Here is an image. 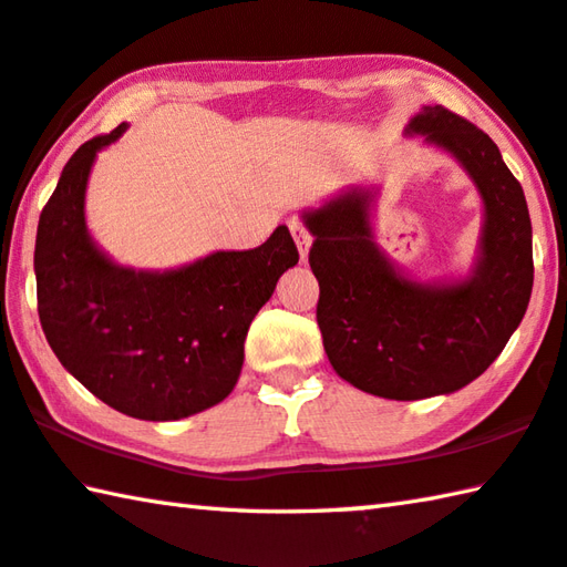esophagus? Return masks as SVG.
<instances>
[{
    "mask_svg": "<svg viewBox=\"0 0 567 567\" xmlns=\"http://www.w3.org/2000/svg\"><path fill=\"white\" fill-rule=\"evenodd\" d=\"M290 230H292V238H295V243H297V248H300L302 260H307V255H310V245H312L310 230L305 228L302 220H292V223H290Z\"/></svg>",
    "mask_w": 567,
    "mask_h": 567,
    "instance_id": "obj_1",
    "label": "esophagus"
}]
</instances>
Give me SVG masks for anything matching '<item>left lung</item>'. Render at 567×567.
<instances>
[{
    "instance_id": "left-lung-1",
    "label": "left lung",
    "mask_w": 567,
    "mask_h": 567,
    "mask_svg": "<svg viewBox=\"0 0 567 567\" xmlns=\"http://www.w3.org/2000/svg\"><path fill=\"white\" fill-rule=\"evenodd\" d=\"M409 128L454 153L481 190L486 223L468 280L421 285L399 275L372 240L364 190L305 213L329 362L344 382L396 401L451 394L486 372L533 290L526 195L496 143L444 106H424Z\"/></svg>"
}]
</instances>
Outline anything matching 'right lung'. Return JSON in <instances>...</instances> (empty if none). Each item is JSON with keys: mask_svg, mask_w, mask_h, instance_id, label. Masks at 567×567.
I'll use <instances>...</instances> for the list:
<instances>
[{"mask_svg": "<svg viewBox=\"0 0 567 567\" xmlns=\"http://www.w3.org/2000/svg\"><path fill=\"white\" fill-rule=\"evenodd\" d=\"M123 131L79 146L39 215V322L59 362L104 404L176 421L230 394L252 317L300 252L280 225L260 248L213 252L181 270L113 265L89 238L84 193L96 151Z\"/></svg>", "mask_w": 567, "mask_h": 567, "instance_id": "add662e5", "label": "right lung"}]
</instances>
